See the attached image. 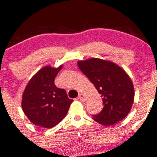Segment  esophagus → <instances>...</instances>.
<instances>
[{
	"instance_id": "obj_1",
	"label": "esophagus",
	"mask_w": 157,
	"mask_h": 157,
	"mask_svg": "<svg viewBox=\"0 0 157 157\" xmlns=\"http://www.w3.org/2000/svg\"><path fill=\"white\" fill-rule=\"evenodd\" d=\"M77 99H78L79 100H80V101H82V102H83L84 100H85V97H84V95H83V94H79V95H78V97H77Z\"/></svg>"
}]
</instances>
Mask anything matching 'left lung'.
Segmentation results:
<instances>
[{"mask_svg":"<svg viewBox=\"0 0 157 157\" xmlns=\"http://www.w3.org/2000/svg\"><path fill=\"white\" fill-rule=\"evenodd\" d=\"M78 67L101 94L103 108L93 119L101 125H114L131 111L134 99L132 81L126 72L111 61L91 58L77 63Z\"/></svg>","mask_w":157,"mask_h":157,"instance_id":"8db88e82","label":"left lung"}]
</instances>
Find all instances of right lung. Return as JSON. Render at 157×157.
Here are the masks:
<instances>
[{
	"label": "right lung",
	"mask_w": 157,
	"mask_h": 157,
	"mask_svg": "<svg viewBox=\"0 0 157 157\" xmlns=\"http://www.w3.org/2000/svg\"><path fill=\"white\" fill-rule=\"evenodd\" d=\"M63 66L58 68L45 66L32 77L22 97V109L35 125L51 128L67 114L73 100L63 89L55 84V78Z\"/></svg>",
	"instance_id": "add662e5"
}]
</instances>
